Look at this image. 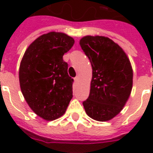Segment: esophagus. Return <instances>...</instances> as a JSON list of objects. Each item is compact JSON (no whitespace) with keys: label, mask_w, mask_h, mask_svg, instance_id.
<instances>
[{"label":"esophagus","mask_w":153,"mask_h":153,"mask_svg":"<svg viewBox=\"0 0 153 153\" xmlns=\"http://www.w3.org/2000/svg\"><path fill=\"white\" fill-rule=\"evenodd\" d=\"M74 81L76 82H78L79 81V76L75 77V78H74Z\"/></svg>","instance_id":"34e87169"}]
</instances>
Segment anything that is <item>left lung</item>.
Wrapping results in <instances>:
<instances>
[{
  "mask_svg": "<svg viewBox=\"0 0 153 153\" xmlns=\"http://www.w3.org/2000/svg\"><path fill=\"white\" fill-rule=\"evenodd\" d=\"M79 44L93 70L90 94L82 102L84 109L94 120L109 121L121 112L130 95V61L121 47L108 37L87 36Z\"/></svg>",
  "mask_w": 153,
  "mask_h": 153,
  "instance_id": "obj_1",
  "label": "left lung"
}]
</instances>
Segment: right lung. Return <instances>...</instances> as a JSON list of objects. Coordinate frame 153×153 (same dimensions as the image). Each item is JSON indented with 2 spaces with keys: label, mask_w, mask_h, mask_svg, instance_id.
I'll return each mask as SVG.
<instances>
[{
  "label": "right lung",
  "mask_w": 153,
  "mask_h": 153,
  "mask_svg": "<svg viewBox=\"0 0 153 153\" xmlns=\"http://www.w3.org/2000/svg\"><path fill=\"white\" fill-rule=\"evenodd\" d=\"M74 44L64 33L42 35L30 44L20 62L21 92L30 108L47 121L62 116L73 97L74 79L62 56Z\"/></svg>",
  "instance_id": "obj_1"
}]
</instances>
